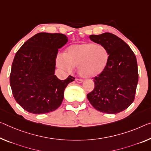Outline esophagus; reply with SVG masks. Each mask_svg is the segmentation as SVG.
<instances>
[{"label":"esophagus","mask_w":151,"mask_h":151,"mask_svg":"<svg viewBox=\"0 0 151 151\" xmlns=\"http://www.w3.org/2000/svg\"><path fill=\"white\" fill-rule=\"evenodd\" d=\"M76 82L79 83H81L83 82V80H81V79H76Z\"/></svg>","instance_id":"esophagus-1"}]
</instances>
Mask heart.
<instances>
[{
  "label": "heart",
  "instance_id": "b5f03b06",
  "mask_svg": "<svg viewBox=\"0 0 151 151\" xmlns=\"http://www.w3.org/2000/svg\"><path fill=\"white\" fill-rule=\"evenodd\" d=\"M109 60L110 53L106 46L86 42L69 46L63 57H58L57 63L60 68L68 71L78 67V73L82 77L92 79L104 72Z\"/></svg>",
  "mask_w": 151,
  "mask_h": 151
}]
</instances>
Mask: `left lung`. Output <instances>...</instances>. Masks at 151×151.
<instances>
[{
  "instance_id": "obj_1",
  "label": "left lung",
  "mask_w": 151,
  "mask_h": 151,
  "mask_svg": "<svg viewBox=\"0 0 151 151\" xmlns=\"http://www.w3.org/2000/svg\"><path fill=\"white\" fill-rule=\"evenodd\" d=\"M92 41L107 48L110 60L103 73L94 78V89L87 94L97 111L115 114L133 103L138 82L136 57L130 47L111 33L90 35Z\"/></svg>"
}]
</instances>
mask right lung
Listing matches in <instances>:
<instances>
[{"label":"right lung","mask_w":151,"mask_h":151,"mask_svg":"<svg viewBox=\"0 0 151 151\" xmlns=\"http://www.w3.org/2000/svg\"><path fill=\"white\" fill-rule=\"evenodd\" d=\"M68 42L63 34L40 32L22 46L14 57L10 85L15 101L27 112L45 114L61 105L64 90L75 78L55 75L59 48Z\"/></svg>","instance_id":"obj_1"}]
</instances>
